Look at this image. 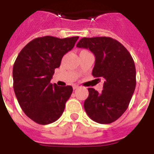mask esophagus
<instances>
[{
	"label": "esophagus",
	"instance_id": "1",
	"mask_svg": "<svg viewBox=\"0 0 154 154\" xmlns=\"http://www.w3.org/2000/svg\"><path fill=\"white\" fill-rule=\"evenodd\" d=\"M72 88H73V89H77V88H79V86H78L77 85H74L72 86Z\"/></svg>",
	"mask_w": 154,
	"mask_h": 154
}]
</instances>
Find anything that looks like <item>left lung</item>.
<instances>
[{
  "mask_svg": "<svg viewBox=\"0 0 154 154\" xmlns=\"http://www.w3.org/2000/svg\"><path fill=\"white\" fill-rule=\"evenodd\" d=\"M77 47L89 49L95 56L92 74L103 77V90L99 94L89 88L85 101V112L100 124H109L122 116L129 106L136 87V68L125 47L111 37H83Z\"/></svg>",
  "mask_w": 154,
  "mask_h": 154,
  "instance_id": "8db88e82",
  "label": "left lung"
}]
</instances>
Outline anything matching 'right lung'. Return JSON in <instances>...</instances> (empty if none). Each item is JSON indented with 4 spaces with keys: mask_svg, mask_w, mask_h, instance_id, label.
<instances>
[{
    "mask_svg": "<svg viewBox=\"0 0 154 154\" xmlns=\"http://www.w3.org/2000/svg\"><path fill=\"white\" fill-rule=\"evenodd\" d=\"M78 38L37 37L28 43L16 59L13 69L14 93L24 112L37 124L53 123L64 112L72 87L57 86L50 81L63 56L74 47Z\"/></svg>",
    "mask_w": 154,
    "mask_h": 154,
    "instance_id": "right-lung-1",
    "label": "right lung"
}]
</instances>
